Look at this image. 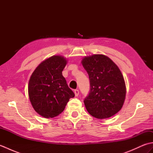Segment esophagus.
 Masks as SVG:
<instances>
[{"instance_id":"obj_1","label":"esophagus","mask_w":153,"mask_h":153,"mask_svg":"<svg viewBox=\"0 0 153 153\" xmlns=\"http://www.w3.org/2000/svg\"><path fill=\"white\" fill-rule=\"evenodd\" d=\"M79 90L78 89H76L74 90V93H75V96L76 97H77L79 95Z\"/></svg>"}]
</instances>
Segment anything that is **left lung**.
Returning <instances> with one entry per match:
<instances>
[{
	"label": "left lung",
	"mask_w": 153,
	"mask_h": 153,
	"mask_svg": "<svg viewBox=\"0 0 153 153\" xmlns=\"http://www.w3.org/2000/svg\"><path fill=\"white\" fill-rule=\"evenodd\" d=\"M82 63L90 80V92L84 99L87 112L99 119L116 114L122 108L126 94L125 81L119 68L103 54L85 56Z\"/></svg>",
	"instance_id": "1"
}]
</instances>
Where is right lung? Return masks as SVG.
I'll return each instance as SVG.
<instances>
[{"instance_id":"obj_1","label":"right lung","mask_w":153,"mask_h":153,"mask_svg":"<svg viewBox=\"0 0 153 153\" xmlns=\"http://www.w3.org/2000/svg\"><path fill=\"white\" fill-rule=\"evenodd\" d=\"M66 64V58L53 56L42 62L30 77L28 85L30 102L35 111L45 118L59 115L70 99L75 96L62 76Z\"/></svg>"}]
</instances>
